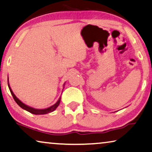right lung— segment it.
Returning <instances> with one entry per match:
<instances>
[{"mask_svg":"<svg viewBox=\"0 0 152 152\" xmlns=\"http://www.w3.org/2000/svg\"><path fill=\"white\" fill-rule=\"evenodd\" d=\"M7 82H8V87H9L10 92H11V93H12V97H13V98H14V100H15L16 102L17 103V104L20 107H21L23 109L26 110L27 111L30 112V113H31L34 114V115H43V114H47V113H51V112L55 111V110L57 108L58 106L59 105L60 101H61V97H59V99H58V101L55 104H53V106H51V107H50L48 108H46V109H34V108H32L31 107H29V106L25 104L23 102H22L20 101V99L18 98V97H16V95H14V93H13V91H12V90L11 87H10V86L8 77H7ZM65 84H66V82L64 83V85H63L64 88V86H65Z\"/></svg>","mask_w":152,"mask_h":152,"instance_id":"add662e5","label":"right lung"}]
</instances>
